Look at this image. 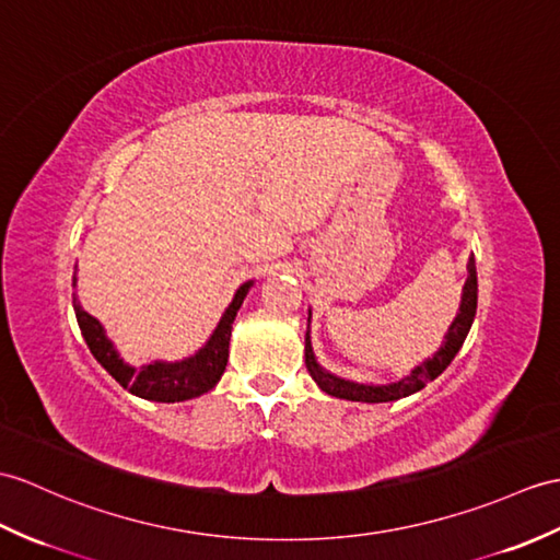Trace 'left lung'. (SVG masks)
Wrapping results in <instances>:
<instances>
[{"label":"left lung","instance_id":"1","mask_svg":"<svg viewBox=\"0 0 560 560\" xmlns=\"http://www.w3.org/2000/svg\"><path fill=\"white\" fill-rule=\"evenodd\" d=\"M475 312H477V269H475V257H470V262H467V279H465L463 295H460V310H458L456 319H453V324L448 327V334L444 336V343H441V348L436 350L432 358L424 360L422 365L415 368L406 376V380H400L396 384H358V382L341 380V376L327 372L324 368H319L315 353H312L310 327H307V334H305V365H307V372H310L312 380L317 382V386L322 388L324 394L343 398V400L388 402V400L406 398L415 392H420V388H424L427 382H434L436 376L451 365V360L456 358L467 331H470V327H472ZM310 315H312V312H310ZM307 322H310V317H307Z\"/></svg>","mask_w":560,"mask_h":560}]
</instances>
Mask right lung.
<instances>
[{
	"label": "right lung",
	"instance_id": "obj_1",
	"mask_svg": "<svg viewBox=\"0 0 560 560\" xmlns=\"http://www.w3.org/2000/svg\"><path fill=\"white\" fill-rule=\"evenodd\" d=\"M73 285H75V275H73ZM250 285L253 281H245L236 291L231 305L226 307L224 315H221L217 329L212 331L210 341H207L198 353L178 362L154 360L150 365H142V368H131L128 362L121 360V355L116 353L114 343L107 339V334H104L102 324L93 315H88V312L81 307V303L73 301V310L90 353L95 355V360L114 376L116 382H119L124 388H128L131 394H136L138 398L158 400V402H180V400H190L207 394L210 388L217 386L221 374H224L226 362H229V341H231L233 319H236L245 295L250 291Z\"/></svg>",
	"mask_w": 560,
	"mask_h": 560
}]
</instances>
